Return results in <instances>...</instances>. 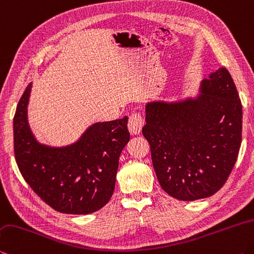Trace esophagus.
I'll use <instances>...</instances> for the list:
<instances>
[{
	"label": "esophagus",
	"mask_w": 254,
	"mask_h": 254,
	"mask_svg": "<svg viewBox=\"0 0 254 254\" xmlns=\"http://www.w3.org/2000/svg\"><path fill=\"white\" fill-rule=\"evenodd\" d=\"M143 126H144V120L142 119L140 112H134L130 115V119H128V131L131 132V134H140Z\"/></svg>",
	"instance_id": "esophagus-1"
}]
</instances>
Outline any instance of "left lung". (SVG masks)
Here are the masks:
<instances>
[{"mask_svg": "<svg viewBox=\"0 0 254 254\" xmlns=\"http://www.w3.org/2000/svg\"><path fill=\"white\" fill-rule=\"evenodd\" d=\"M142 128L160 186L169 195L194 201L227 182L242 140V105L225 67L202 80L196 98L145 105Z\"/></svg>", "mask_w": 254, "mask_h": 254, "instance_id": "obj_1", "label": "left lung"}]
</instances>
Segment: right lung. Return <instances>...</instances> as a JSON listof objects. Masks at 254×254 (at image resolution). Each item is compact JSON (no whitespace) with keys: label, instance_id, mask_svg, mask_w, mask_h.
<instances>
[{"label":"right lung","instance_id":"right-lung-1","mask_svg":"<svg viewBox=\"0 0 254 254\" xmlns=\"http://www.w3.org/2000/svg\"><path fill=\"white\" fill-rule=\"evenodd\" d=\"M32 83L18 101L14 120V154L27 184L54 210L89 214L108 203L113 194L119 158L130 140L127 117L91 126L66 146L42 144L27 121Z\"/></svg>","mask_w":254,"mask_h":254}]
</instances>
